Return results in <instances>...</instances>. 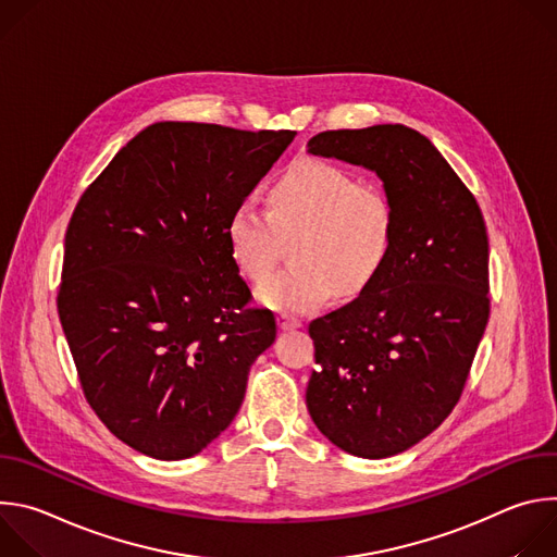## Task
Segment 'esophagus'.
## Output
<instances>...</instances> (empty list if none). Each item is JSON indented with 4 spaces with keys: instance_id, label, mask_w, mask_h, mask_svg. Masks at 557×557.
<instances>
[{
    "instance_id": "obj_1",
    "label": "esophagus",
    "mask_w": 557,
    "mask_h": 557,
    "mask_svg": "<svg viewBox=\"0 0 557 557\" xmlns=\"http://www.w3.org/2000/svg\"><path fill=\"white\" fill-rule=\"evenodd\" d=\"M277 326H280L282 331H295V329H301V322L297 320V317L280 314V317H277Z\"/></svg>"
}]
</instances>
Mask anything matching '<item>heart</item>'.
<instances>
[{"label": "heart", "instance_id": "obj_1", "mask_svg": "<svg viewBox=\"0 0 557 557\" xmlns=\"http://www.w3.org/2000/svg\"><path fill=\"white\" fill-rule=\"evenodd\" d=\"M392 228L394 209L381 189L320 158H304L273 185L271 209L253 200L233 209L226 240L237 271L260 282L275 267L280 233H299L297 267L271 275L258 297L269 308L301 314L337 290L355 295L368 286L385 262Z\"/></svg>", "mask_w": 557, "mask_h": 557}]
</instances>
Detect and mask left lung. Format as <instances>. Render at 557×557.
<instances>
[{"mask_svg":"<svg viewBox=\"0 0 557 557\" xmlns=\"http://www.w3.org/2000/svg\"><path fill=\"white\" fill-rule=\"evenodd\" d=\"M308 151L361 165L394 209L379 273L317 317L306 406L320 432L361 458L401 454L458 404L490 320V243L473 194L412 127L333 129Z\"/></svg>","mask_w":557,"mask_h":557,"instance_id":"8db88e82","label":"left lung"}]
</instances>
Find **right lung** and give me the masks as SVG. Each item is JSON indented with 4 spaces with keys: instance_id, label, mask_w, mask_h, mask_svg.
Listing matches in <instances>:
<instances>
[{
    "instance_id": "1",
    "label": "right lung",
    "mask_w": 557,
    "mask_h": 557,
    "mask_svg": "<svg viewBox=\"0 0 557 557\" xmlns=\"http://www.w3.org/2000/svg\"><path fill=\"white\" fill-rule=\"evenodd\" d=\"M293 138L153 123L76 202L59 320L90 408L145 456L181 460L218 438L275 342L273 312L249 308L226 222Z\"/></svg>"
}]
</instances>
